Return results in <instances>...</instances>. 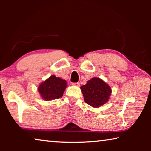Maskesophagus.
Returning <instances> with one entry per match:
<instances>
[{"label": "esophagus", "mask_w": 151, "mask_h": 151, "mask_svg": "<svg viewBox=\"0 0 151 151\" xmlns=\"http://www.w3.org/2000/svg\"><path fill=\"white\" fill-rule=\"evenodd\" d=\"M72 85H75V86H79L80 85V83H72Z\"/></svg>", "instance_id": "34e87169"}]
</instances>
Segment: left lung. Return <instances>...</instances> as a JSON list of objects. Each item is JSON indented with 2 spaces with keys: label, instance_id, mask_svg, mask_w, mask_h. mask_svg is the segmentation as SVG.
Instances as JSON below:
<instances>
[{
  "label": "left lung",
  "instance_id": "8db88e82",
  "mask_svg": "<svg viewBox=\"0 0 151 151\" xmlns=\"http://www.w3.org/2000/svg\"><path fill=\"white\" fill-rule=\"evenodd\" d=\"M85 102L93 107H99L109 101L111 87L101 78L94 77L81 87Z\"/></svg>",
  "mask_w": 151,
  "mask_h": 151
}]
</instances>
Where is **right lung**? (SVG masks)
I'll return each instance as SVG.
<instances>
[{
	"label": "right lung",
	"mask_w": 151,
	"mask_h": 151,
	"mask_svg": "<svg viewBox=\"0 0 151 151\" xmlns=\"http://www.w3.org/2000/svg\"><path fill=\"white\" fill-rule=\"evenodd\" d=\"M66 87V81L52 75L40 84L38 90L43 99L51 101L60 98Z\"/></svg>",
	"instance_id": "obj_1"
}]
</instances>
